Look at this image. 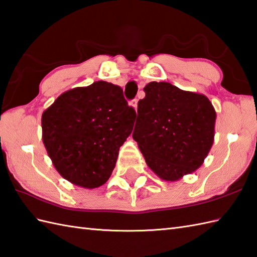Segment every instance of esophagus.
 Segmentation results:
<instances>
[{"label": "esophagus", "instance_id": "1", "mask_svg": "<svg viewBox=\"0 0 257 257\" xmlns=\"http://www.w3.org/2000/svg\"><path fill=\"white\" fill-rule=\"evenodd\" d=\"M138 102H139L138 99H134L131 101V105H132L135 110H138Z\"/></svg>", "mask_w": 257, "mask_h": 257}]
</instances>
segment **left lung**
Listing matches in <instances>:
<instances>
[{
  "mask_svg": "<svg viewBox=\"0 0 257 257\" xmlns=\"http://www.w3.org/2000/svg\"><path fill=\"white\" fill-rule=\"evenodd\" d=\"M139 101L133 139L159 178L176 181L196 172L214 141L216 113L206 95L152 81Z\"/></svg>",
  "mask_w": 257,
  "mask_h": 257,
  "instance_id": "1",
  "label": "left lung"
}]
</instances>
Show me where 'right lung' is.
<instances>
[{
	"label": "right lung",
	"instance_id": "add662e5",
	"mask_svg": "<svg viewBox=\"0 0 257 257\" xmlns=\"http://www.w3.org/2000/svg\"><path fill=\"white\" fill-rule=\"evenodd\" d=\"M135 116L123 90L110 82L60 94L42 115L43 142L57 172L88 189L105 184Z\"/></svg>",
	"mask_w": 257,
	"mask_h": 257
}]
</instances>
